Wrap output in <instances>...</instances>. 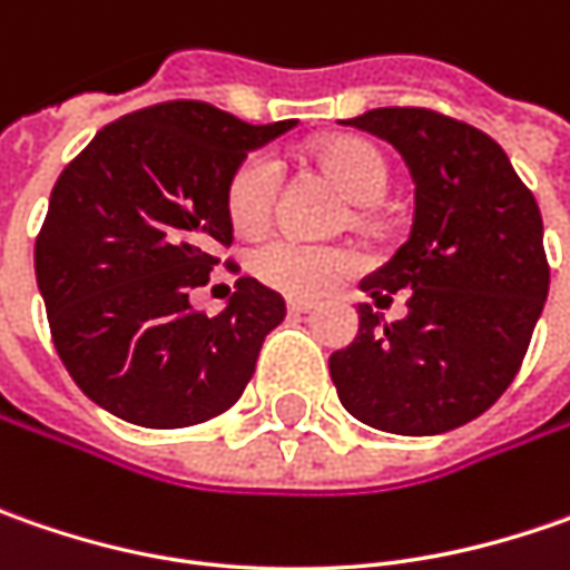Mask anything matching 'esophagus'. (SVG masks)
<instances>
[{"instance_id": "1", "label": "esophagus", "mask_w": 570, "mask_h": 570, "mask_svg": "<svg viewBox=\"0 0 570 570\" xmlns=\"http://www.w3.org/2000/svg\"><path fill=\"white\" fill-rule=\"evenodd\" d=\"M285 304H288L292 314H311V311H317V301H311V297H288Z\"/></svg>"}]
</instances>
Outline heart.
<instances>
[{
  "instance_id": "obj_1",
  "label": "heart",
  "mask_w": 570,
  "mask_h": 570,
  "mask_svg": "<svg viewBox=\"0 0 570 570\" xmlns=\"http://www.w3.org/2000/svg\"><path fill=\"white\" fill-rule=\"evenodd\" d=\"M320 167L340 184V189L358 206L381 203L390 184V167L383 155L364 139L342 136L317 148ZM285 170L273 151L259 148L250 151L230 174L225 203H228L230 225L244 234H256L273 222L278 193H282ZM250 266L256 278L288 295H323L340 278L355 269V256L345 247L314 244L297 234H273L250 253Z\"/></svg>"
}]
</instances>
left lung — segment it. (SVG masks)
Masks as SVG:
<instances>
[{
  "label": "left lung",
  "mask_w": 570,
  "mask_h": 570,
  "mask_svg": "<svg viewBox=\"0 0 570 570\" xmlns=\"http://www.w3.org/2000/svg\"><path fill=\"white\" fill-rule=\"evenodd\" d=\"M390 142L415 180L412 234L362 282L409 314L381 323L358 304V336L333 352L342 405L390 434H444L479 419L517 377L549 295L542 215L504 148L425 107L340 120Z\"/></svg>",
  "instance_id": "left-lung-1"
}]
</instances>
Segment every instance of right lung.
<instances>
[{
  "label": "right lung",
  "instance_id": "right-lung-1",
  "mask_svg": "<svg viewBox=\"0 0 570 570\" xmlns=\"http://www.w3.org/2000/svg\"><path fill=\"white\" fill-rule=\"evenodd\" d=\"M295 122L165 100L104 126L59 174L33 273L56 352L91 403L132 425L187 428L240 400L285 301L240 275L206 317L189 292L218 263L212 247L234 240V167Z\"/></svg>",
  "mask_w": 570,
  "mask_h": 570
}]
</instances>
